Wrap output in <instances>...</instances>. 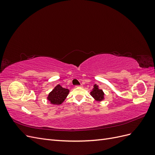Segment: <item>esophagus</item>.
Wrapping results in <instances>:
<instances>
[{
	"instance_id": "obj_1",
	"label": "esophagus",
	"mask_w": 155,
	"mask_h": 155,
	"mask_svg": "<svg viewBox=\"0 0 155 155\" xmlns=\"http://www.w3.org/2000/svg\"><path fill=\"white\" fill-rule=\"evenodd\" d=\"M82 86H83L82 85H76V87H82Z\"/></svg>"
}]
</instances>
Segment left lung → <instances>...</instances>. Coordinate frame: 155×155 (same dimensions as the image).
<instances>
[{"label": "left lung", "instance_id": "left-lung-1", "mask_svg": "<svg viewBox=\"0 0 155 155\" xmlns=\"http://www.w3.org/2000/svg\"><path fill=\"white\" fill-rule=\"evenodd\" d=\"M91 95L97 101H101L104 100V92L101 89L98 88L96 84L94 85V88L91 92Z\"/></svg>", "mask_w": 155, "mask_h": 155}]
</instances>
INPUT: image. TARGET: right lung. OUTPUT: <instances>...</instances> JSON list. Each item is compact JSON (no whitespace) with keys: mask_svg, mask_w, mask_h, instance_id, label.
<instances>
[{"mask_svg":"<svg viewBox=\"0 0 155 155\" xmlns=\"http://www.w3.org/2000/svg\"><path fill=\"white\" fill-rule=\"evenodd\" d=\"M68 93V89L63 88L60 85H58L52 91L49 93L47 99L51 104L60 105L66 99Z\"/></svg>","mask_w":155,"mask_h":155,"instance_id":"add662e5","label":"right lung"}]
</instances>
